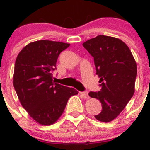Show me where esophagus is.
<instances>
[{
    "instance_id": "1",
    "label": "esophagus",
    "mask_w": 150,
    "mask_h": 150,
    "mask_svg": "<svg viewBox=\"0 0 150 150\" xmlns=\"http://www.w3.org/2000/svg\"><path fill=\"white\" fill-rule=\"evenodd\" d=\"M80 94H81V96H83V97L85 98V99H88V98H89L88 92V91L80 92Z\"/></svg>"
}]
</instances>
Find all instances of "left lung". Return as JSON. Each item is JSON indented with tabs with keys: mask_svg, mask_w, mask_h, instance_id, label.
Segmentation results:
<instances>
[{
	"mask_svg": "<svg viewBox=\"0 0 150 150\" xmlns=\"http://www.w3.org/2000/svg\"><path fill=\"white\" fill-rule=\"evenodd\" d=\"M83 46L93 57L102 83L100 91L88 93L102 104V112L95 118L109 122L120 114L134 95L137 63L128 46L117 38L98 35Z\"/></svg>",
	"mask_w": 150,
	"mask_h": 150,
	"instance_id": "8db88e82",
	"label": "left lung"
}]
</instances>
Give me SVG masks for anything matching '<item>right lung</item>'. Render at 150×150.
Segmentation results:
<instances>
[{"label":"right lung","instance_id":"obj_1","mask_svg":"<svg viewBox=\"0 0 150 150\" xmlns=\"http://www.w3.org/2000/svg\"><path fill=\"white\" fill-rule=\"evenodd\" d=\"M69 43L37 40L24 47L16 57L13 87L29 115L43 125L54 124L61 117L69 97L78 93L73 88L53 81L52 71L60 53Z\"/></svg>","mask_w":150,"mask_h":150}]
</instances>
